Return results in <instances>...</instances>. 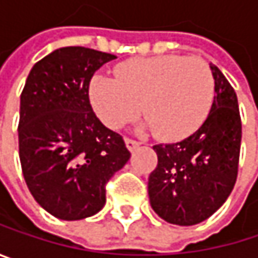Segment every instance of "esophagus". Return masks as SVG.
I'll return each instance as SVG.
<instances>
[{
  "label": "esophagus",
  "mask_w": 258,
  "mask_h": 258,
  "mask_svg": "<svg viewBox=\"0 0 258 258\" xmlns=\"http://www.w3.org/2000/svg\"><path fill=\"white\" fill-rule=\"evenodd\" d=\"M125 143H127V148H128L130 151H134L136 148H139L140 146V142L139 140H136V139H125Z\"/></svg>",
  "instance_id": "esophagus-1"
}]
</instances>
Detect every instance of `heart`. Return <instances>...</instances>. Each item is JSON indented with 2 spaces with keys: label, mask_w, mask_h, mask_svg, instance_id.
Instances as JSON below:
<instances>
[{
  "label": "heart",
  "mask_w": 258,
  "mask_h": 258,
  "mask_svg": "<svg viewBox=\"0 0 258 258\" xmlns=\"http://www.w3.org/2000/svg\"><path fill=\"white\" fill-rule=\"evenodd\" d=\"M215 82L205 61L179 55L131 59L116 69V80L95 76L89 98L98 118L116 128L142 110L164 137H183L211 112Z\"/></svg>",
  "instance_id": "b5f03b06"
}]
</instances>
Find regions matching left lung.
I'll return each mask as SVG.
<instances>
[{
	"label": "left lung",
	"mask_w": 258,
	"mask_h": 258,
	"mask_svg": "<svg viewBox=\"0 0 258 258\" xmlns=\"http://www.w3.org/2000/svg\"><path fill=\"white\" fill-rule=\"evenodd\" d=\"M215 97L203 125L176 143L154 146L158 157L148 194L155 214L170 224L194 226L217 212L237 178L242 124L236 92L214 64Z\"/></svg>",
	"instance_id": "obj_1"
}]
</instances>
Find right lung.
<instances>
[{
    "instance_id": "obj_1",
    "label": "right lung",
    "mask_w": 258,
    "mask_h": 258,
    "mask_svg": "<svg viewBox=\"0 0 258 258\" xmlns=\"http://www.w3.org/2000/svg\"><path fill=\"white\" fill-rule=\"evenodd\" d=\"M115 55L61 47L29 72L21 94L19 158L35 202L75 221L106 203V183L130 160L121 134L101 124L89 101L94 73Z\"/></svg>"
}]
</instances>
